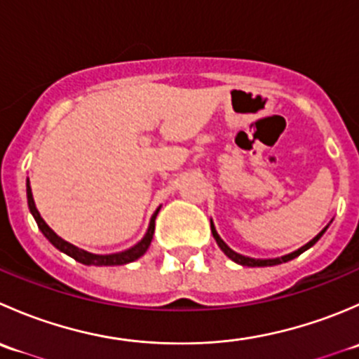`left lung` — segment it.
Here are the masks:
<instances>
[{"label": "left lung", "instance_id": "obj_1", "mask_svg": "<svg viewBox=\"0 0 359 359\" xmlns=\"http://www.w3.org/2000/svg\"><path fill=\"white\" fill-rule=\"evenodd\" d=\"M328 226H330V224H328ZM328 226L323 227V229H321L320 233H318L316 236H314L313 240L309 241V243H306V245H304V247H300L299 250H295V252L287 253V255H283V257H276V259H253V257L241 255V253L234 252L233 248L227 247V243L222 240V238L219 236V233H217V229H215V226H213L212 219H210V227H212V234H213V238H215V241H217V245H219V248L222 250V252L226 253V255L229 257V259L233 260V262L240 264V266H247V267H269V266H278V264H283V262H288V260L295 259V257H299L300 253H304V252H306V250H309L311 247H313V245H316V241L320 240L321 236H323L325 231L328 229Z\"/></svg>", "mask_w": 359, "mask_h": 359}]
</instances>
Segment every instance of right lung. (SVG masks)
Masks as SVG:
<instances>
[{
    "label": "right lung",
    "mask_w": 359,
    "mask_h": 359,
    "mask_svg": "<svg viewBox=\"0 0 359 359\" xmlns=\"http://www.w3.org/2000/svg\"><path fill=\"white\" fill-rule=\"evenodd\" d=\"M25 191H27L29 210H31V213H32V217H34L36 224H38L39 231L45 234V238L53 245V247H55L57 250H60L62 253H66V255L72 257V259L79 264H85V266H99V267L100 266H125V264H130V262H133V260L140 259V257L147 252L151 241H153L154 220H156V215H158V212L161 206L156 208V212L153 213V217H151V220H149V227H147L146 234H144V238L139 241V243L133 245L132 248L123 250V252H118V253H109V255H97V253H90V252H86V250L74 247V245H71L69 241L62 240V238H60L59 234H57L55 231H53L52 227H50L48 224L43 220V217L39 215L38 208H36V203H34V198H32L31 182H29V179H27V184H25Z\"/></svg>",
    "instance_id": "1"
}]
</instances>
